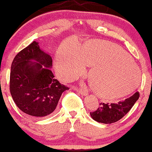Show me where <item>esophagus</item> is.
Listing matches in <instances>:
<instances>
[{"label":"esophagus","mask_w":152,"mask_h":152,"mask_svg":"<svg viewBox=\"0 0 152 152\" xmlns=\"http://www.w3.org/2000/svg\"><path fill=\"white\" fill-rule=\"evenodd\" d=\"M76 91L77 92H78L79 94H80L82 95H86L87 94V91L86 90H82V88H77L76 89Z\"/></svg>","instance_id":"1"}]
</instances>
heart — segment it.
Listing matches in <instances>:
<instances>
[{
    "label": "heart",
    "instance_id": "b5f03b06",
    "mask_svg": "<svg viewBox=\"0 0 152 152\" xmlns=\"http://www.w3.org/2000/svg\"><path fill=\"white\" fill-rule=\"evenodd\" d=\"M58 70L63 76L75 79L92 66L89 76L96 93L109 99L131 93L140 82V68L126 51L116 43L89 40L81 45L67 40L57 51Z\"/></svg>",
    "mask_w": 152,
    "mask_h": 152
}]
</instances>
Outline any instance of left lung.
<instances>
[{
    "instance_id": "8db88e82",
    "label": "left lung",
    "mask_w": 152,
    "mask_h": 152,
    "mask_svg": "<svg viewBox=\"0 0 152 152\" xmlns=\"http://www.w3.org/2000/svg\"><path fill=\"white\" fill-rule=\"evenodd\" d=\"M140 97V92H136L132 96L117 103L99 104L100 107L91 112V117L97 122L110 124L120 120L129 111Z\"/></svg>"
}]
</instances>
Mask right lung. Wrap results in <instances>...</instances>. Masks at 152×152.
I'll use <instances>...</instances> for the list:
<instances>
[{
  "mask_svg": "<svg viewBox=\"0 0 152 152\" xmlns=\"http://www.w3.org/2000/svg\"><path fill=\"white\" fill-rule=\"evenodd\" d=\"M35 60L36 63L30 61ZM52 59L33 42L17 53L11 64L10 92L18 108L25 114L43 117L51 114L68 86L50 70Z\"/></svg>",
  "mask_w": 152,
  "mask_h": 152,
  "instance_id": "add662e5",
  "label": "right lung"
}]
</instances>
